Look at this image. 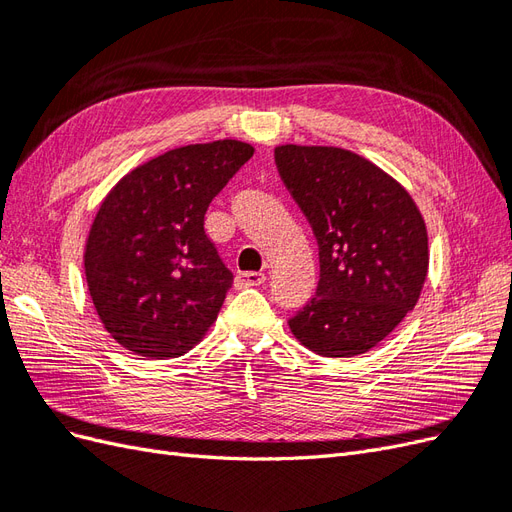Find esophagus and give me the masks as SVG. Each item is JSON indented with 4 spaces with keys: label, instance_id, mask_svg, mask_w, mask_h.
Wrapping results in <instances>:
<instances>
[{
    "label": "esophagus",
    "instance_id": "1",
    "mask_svg": "<svg viewBox=\"0 0 512 512\" xmlns=\"http://www.w3.org/2000/svg\"><path fill=\"white\" fill-rule=\"evenodd\" d=\"M265 273H258V271H245V273H239L235 277V286L237 288H252V286H260L265 284Z\"/></svg>",
    "mask_w": 512,
    "mask_h": 512
}]
</instances>
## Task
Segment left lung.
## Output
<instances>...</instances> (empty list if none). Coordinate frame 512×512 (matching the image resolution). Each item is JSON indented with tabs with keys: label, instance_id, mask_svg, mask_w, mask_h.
Listing matches in <instances>:
<instances>
[{
	"label": "left lung",
	"instance_id": "obj_1",
	"mask_svg": "<svg viewBox=\"0 0 512 512\" xmlns=\"http://www.w3.org/2000/svg\"><path fill=\"white\" fill-rule=\"evenodd\" d=\"M280 177L318 241L320 280L288 324L316 354H365L416 305L427 228L401 183L339 147H275Z\"/></svg>",
	"mask_w": 512,
	"mask_h": 512
}]
</instances>
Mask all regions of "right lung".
<instances>
[{"label": "right lung", "instance_id": "obj_1", "mask_svg": "<svg viewBox=\"0 0 512 512\" xmlns=\"http://www.w3.org/2000/svg\"><path fill=\"white\" fill-rule=\"evenodd\" d=\"M254 147L213 141L170 149L106 194L85 245L91 301L117 344L149 359L192 350L218 318L232 273L205 213Z\"/></svg>", "mask_w": 512, "mask_h": 512}]
</instances>
